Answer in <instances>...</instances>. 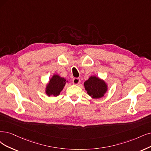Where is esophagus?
Instances as JSON below:
<instances>
[{"mask_svg":"<svg viewBox=\"0 0 151 151\" xmlns=\"http://www.w3.org/2000/svg\"><path fill=\"white\" fill-rule=\"evenodd\" d=\"M72 81H73V83L74 85H78L79 83H80V78H74L73 79Z\"/></svg>","mask_w":151,"mask_h":151,"instance_id":"1","label":"esophagus"}]
</instances>
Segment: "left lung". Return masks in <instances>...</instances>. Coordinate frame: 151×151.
Listing matches in <instances>:
<instances>
[{"mask_svg":"<svg viewBox=\"0 0 151 151\" xmlns=\"http://www.w3.org/2000/svg\"><path fill=\"white\" fill-rule=\"evenodd\" d=\"M84 86L89 96L93 99L103 97L108 91V86L104 80L96 76H91L85 81Z\"/></svg>","mask_w":151,"mask_h":151,"instance_id":"1","label":"left lung"}]
</instances>
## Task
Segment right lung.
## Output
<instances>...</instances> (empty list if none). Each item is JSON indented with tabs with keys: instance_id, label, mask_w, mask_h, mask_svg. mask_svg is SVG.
Instances as JSON below:
<instances>
[{
	"instance_id": "right-lung-1",
	"label": "right lung",
	"mask_w": 151,
	"mask_h": 151,
	"mask_svg": "<svg viewBox=\"0 0 151 151\" xmlns=\"http://www.w3.org/2000/svg\"><path fill=\"white\" fill-rule=\"evenodd\" d=\"M67 82H68V80H66L64 78L57 74H54L47 84L45 92L48 97L57 96L63 90V88Z\"/></svg>"
}]
</instances>
